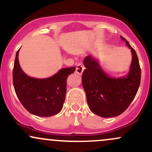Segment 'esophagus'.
Masks as SVG:
<instances>
[{
    "instance_id": "esophagus-1",
    "label": "esophagus",
    "mask_w": 152,
    "mask_h": 152,
    "mask_svg": "<svg viewBox=\"0 0 152 152\" xmlns=\"http://www.w3.org/2000/svg\"><path fill=\"white\" fill-rule=\"evenodd\" d=\"M83 70H84V66H83V64H82V63H78V64H76V72L78 74L81 75L82 73H83Z\"/></svg>"
}]
</instances>
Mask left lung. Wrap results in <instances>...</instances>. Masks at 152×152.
<instances>
[{"mask_svg": "<svg viewBox=\"0 0 152 152\" xmlns=\"http://www.w3.org/2000/svg\"><path fill=\"white\" fill-rule=\"evenodd\" d=\"M131 48L132 61L126 77L111 78L102 70L91 56L83 59L86 69L82 74V85L87 103L94 114L104 118L121 114L135 98L141 82V69L135 50L121 36Z\"/></svg>", "mask_w": 152, "mask_h": 152, "instance_id": "left-lung-1", "label": "left lung"}]
</instances>
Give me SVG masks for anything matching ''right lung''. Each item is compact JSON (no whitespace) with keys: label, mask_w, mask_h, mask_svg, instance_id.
<instances>
[{"label":"right lung","mask_w":152,"mask_h":152,"mask_svg":"<svg viewBox=\"0 0 152 152\" xmlns=\"http://www.w3.org/2000/svg\"><path fill=\"white\" fill-rule=\"evenodd\" d=\"M16 52L13 70V83L17 96L31 114L46 117L61 111L66 92V81L76 67L61 69L50 78L38 79L27 76L19 65Z\"/></svg>","instance_id":"obj_1"}]
</instances>
